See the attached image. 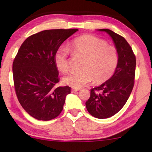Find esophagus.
Instances as JSON below:
<instances>
[{
  "label": "esophagus",
  "instance_id": "esophagus-1",
  "mask_svg": "<svg viewBox=\"0 0 152 152\" xmlns=\"http://www.w3.org/2000/svg\"><path fill=\"white\" fill-rule=\"evenodd\" d=\"M80 89H77V88H72V92H76L77 91H79Z\"/></svg>",
  "mask_w": 152,
  "mask_h": 152
}]
</instances>
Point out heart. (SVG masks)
<instances>
[{
	"label": "heart",
	"instance_id": "heart-1",
	"mask_svg": "<svg viewBox=\"0 0 152 152\" xmlns=\"http://www.w3.org/2000/svg\"><path fill=\"white\" fill-rule=\"evenodd\" d=\"M74 56L83 58L81 71L72 72L64 77V84L74 88H80L94 79L96 83L107 81L111 77L119 64L116 48L108 45L106 41L91 35L79 37L69 45ZM56 66L61 72L69 69V51L66 48H58L54 56Z\"/></svg>",
	"mask_w": 152,
	"mask_h": 152
}]
</instances>
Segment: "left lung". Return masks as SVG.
<instances>
[{
  "mask_svg": "<svg viewBox=\"0 0 152 152\" xmlns=\"http://www.w3.org/2000/svg\"><path fill=\"white\" fill-rule=\"evenodd\" d=\"M119 54V64L115 74L101 86L91 89L86 107L92 116L106 119L113 116L127 102L134 86L136 59L132 48L124 37L107 29Z\"/></svg>",
  "mask_w": 152,
  "mask_h": 152,
  "instance_id": "left-lung-1",
  "label": "left lung"
}]
</instances>
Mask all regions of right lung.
Returning <instances> with one entry per match:
<instances>
[{
  "instance_id": "add662e5",
  "label": "right lung",
  "mask_w": 152,
  "mask_h": 152,
  "mask_svg": "<svg viewBox=\"0 0 152 152\" xmlns=\"http://www.w3.org/2000/svg\"><path fill=\"white\" fill-rule=\"evenodd\" d=\"M78 29L44 30L29 36L20 45L12 63L15 92L28 114L50 121L63 110L70 86L56 87L60 81L54 56L58 49Z\"/></svg>"
}]
</instances>
